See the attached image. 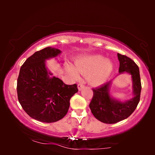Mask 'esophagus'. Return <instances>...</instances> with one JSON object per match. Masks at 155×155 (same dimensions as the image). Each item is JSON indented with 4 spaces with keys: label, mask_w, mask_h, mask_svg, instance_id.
I'll return each mask as SVG.
<instances>
[{
    "label": "esophagus",
    "mask_w": 155,
    "mask_h": 155,
    "mask_svg": "<svg viewBox=\"0 0 155 155\" xmlns=\"http://www.w3.org/2000/svg\"><path fill=\"white\" fill-rule=\"evenodd\" d=\"M84 87V84L83 83H82V82H80V83L78 84V88L80 91L82 90Z\"/></svg>",
    "instance_id": "esophagus-1"
}]
</instances>
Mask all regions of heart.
I'll use <instances>...</instances> for the list:
<instances>
[{
	"mask_svg": "<svg viewBox=\"0 0 155 155\" xmlns=\"http://www.w3.org/2000/svg\"><path fill=\"white\" fill-rule=\"evenodd\" d=\"M75 68H70L75 77H78L79 73L87 75V80L92 85H100L106 82L113 70L111 61H107L101 55L94 54L82 56L75 61Z\"/></svg>",
	"mask_w": 155,
	"mask_h": 155,
	"instance_id": "b5f03b06",
	"label": "heart"
}]
</instances>
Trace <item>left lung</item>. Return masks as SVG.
Segmentation results:
<instances>
[{
  "instance_id": "obj_1",
  "label": "left lung",
  "mask_w": 155,
  "mask_h": 155,
  "mask_svg": "<svg viewBox=\"0 0 155 155\" xmlns=\"http://www.w3.org/2000/svg\"><path fill=\"white\" fill-rule=\"evenodd\" d=\"M117 56L120 63L119 73H128L132 78L133 97L126 101L113 98L109 93L111 81L92 89L93 97L90 104L91 111L97 119L104 124H116L129 117L136 109L140 98L142 87L138 66L126 56L120 54Z\"/></svg>"
}]
</instances>
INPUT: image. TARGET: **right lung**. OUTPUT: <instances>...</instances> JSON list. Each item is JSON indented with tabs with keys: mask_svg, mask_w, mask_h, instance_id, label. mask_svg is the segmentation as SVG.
I'll return each mask as SVG.
<instances>
[{
	"mask_svg": "<svg viewBox=\"0 0 155 155\" xmlns=\"http://www.w3.org/2000/svg\"><path fill=\"white\" fill-rule=\"evenodd\" d=\"M61 53L58 48L46 47L29 57L20 68L17 83L19 102L39 121L53 123L63 118L68 111L70 99L78 92L77 84H65L46 67V60Z\"/></svg>",
	"mask_w": 155,
	"mask_h": 155,
	"instance_id": "add662e5",
	"label": "right lung"
}]
</instances>
